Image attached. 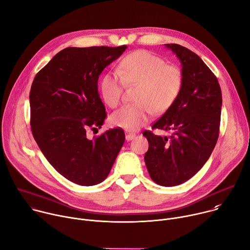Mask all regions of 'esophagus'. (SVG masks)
Returning a JSON list of instances; mask_svg holds the SVG:
<instances>
[{
	"label": "esophagus",
	"mask_w": 250,
	"mask_h": 250,
	"mask_svg": "<svg viewBox=\"0 0 250 250\" xmlns=\"http://www.w3.org/2000/svg\"><path fill=\"white\" fill-rule=\"evenodd\" d=\"M134 137H135V134H133V133H128V134L125 135V140H126V141H130V140H132Z\"/></svg>",
	"instance_id": "1"
}]
</instances>
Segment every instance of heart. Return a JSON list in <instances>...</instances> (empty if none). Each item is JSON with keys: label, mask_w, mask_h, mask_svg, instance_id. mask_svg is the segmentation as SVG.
<instances>
[{"label": "heart", "mask_w": 250, "mask_h": 250, "mask_svg": "<svg viewBox=\"0 0 250 250\" xmlns=\"http://www.w3.org/2000/svg\"><path fill=\"white\" fill-rule=\"evenodd\" d=\"M137 85L135 101L113 114L111 122L125 130H137L145 125L152 114L169 110L179 96L183 75L174 65L146 50H136L122 59L119 73H105L101 81V92L111 108L121 103L125 86Z\"/></svg>", "instance_id": "obj_1"}]
</instances>
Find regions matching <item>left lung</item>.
Listing matches in <instances>:
<instances>
[{"mask_svg": "<svg viewBox=\"0 0 250 250\" xmlns=\"http://www.w3.org/2000/svg\"><path fill=\"white\" fill-rule=\"evenodd\" d=\"M181 62L183 85L171 108L152 128L171 130L169 137L145 131L146 165L158 185L172 187L192 178L208 161L219 137L222 91L217 77L193 51L165 44Z\"/></svg>", "mask_w": 250, "mask_h": 250, "instance_id": "left-lung-1", "label": "left lung"}]
</instances>
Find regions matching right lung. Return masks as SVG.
<instances>
[{"instance_id": "add662e5", "label": "right lung", "mask_w": 250, "mask_h": 250, "mask_svg": "<svg viewBox=\"0 0 250 250\" xmlns=\"http://www.w3.org/2000/svg\"><path fill=\"white\" fill-rule=\"evenodd\" d=\"M127 48L68 47L34 77L29 93L33 137L53 168L81 186L108 177L125 142L121 128L93 139L88 129L101 128L106 117L98 92L99 76Z\"/></svg>"}]
</instances>
